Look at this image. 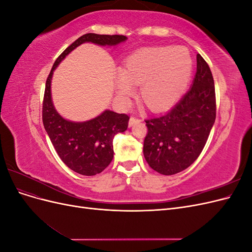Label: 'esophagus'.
<instances>
[{"mask_svg": "<svg viewBox=\"0 0 252 252\" xmlns=\"http://www.w3.org/2000/svg\"><path fill=\"white\" fill-rule=\"evenodd\" d=\"M138 122H140V119H139V118L131 117L130 120H129V126H132V125H134L135 123H138Z\"/></svg>", "mask_w": 252, "mask_h": 252, "instance_id": "obj_1", "label": "esophagus"}]
</instances>
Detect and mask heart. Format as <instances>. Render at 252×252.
Here are the masks:
<instances>
[{
	"instance_id": "heart-1",
	"label": "heart",
	"mask_w": 252,
	"mask_h": 252,
	"mask_svg": "<svg viewBox=\"0 0 252 252\" xmlns=\"http://www.w3.org/2000/svg\"><path fill=\"white\" fill-rule=\"evenodd\" d=\"M192 70V59L185 48L154 47L129 56L117 77V89L123 96L141 86L143 102L152 110L169 107L185 89Z\"/></svg>"
}]
</instances>
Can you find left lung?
Listing matches in <instances>:
<instances>
[{
  "mask_svg": "<svg viewBox=\"0 0 252 252\" xmlns=\"http://www.w3.org/2000/svg\"><path fill=\"white\" fill-rule=\"evenodd\" d=\"M216 114L215 81L197 53L192 86L168 112L145 120L148 131L143 151L151 168L164 175L188 168L201 155Z\"/></svg>",
  "mask_w": 252,
  "mask_h": 252,
  "instance_id": "8db88e82",
  "label": "left lung"
}]
</instances>
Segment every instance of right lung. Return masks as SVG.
Masks as SVG:
<instances>
[{"label": "right lung", "instance_id": "obj_1", "mask_svg": "<svg viewBox=\"0 0 252 252\" xmlns=\"http://www.w3.org/2000/svg\"><path fill=\"white\" fill-rule=\"evenodd\" d=\"M127 40L120 34L86 33L68 46L56 60L45 85L42 118L49 139L63 163L74 172L95 175L107 167L113 158V139L128 127L129 117L125 113L105 110L100 116L83 123L63 119L52 105L50 83L52 72L64 58L81 44L117 45Z\"/></svg>", "mask_w": 252, "mask_h": 252}]
</instances>
